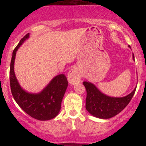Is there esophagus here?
<instances>
[{
	"label": "esophagus",
	"instance_id": "esophagus-1",
	"mask_svg": "<svg viewBox=\"0 0 146 146\" xmlns=\"http://www.w3.org/2000/svg\"><path fill=\"white\" fill-rule=\"evenodd\" d=\"M68 81L70 84L73 85L75 84L79 83L81 81L80 79V73L78 69L76 68H72L69 71L68 73Z\"/></svg>",
	"mask_w": 146,
	"mask_h": 146
}]
</instances>
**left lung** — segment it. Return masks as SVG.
<instances>
[{
  "label": "left lung",
  "mask_w": 146,
  "mask_h": 146,
  "mask_svg": "<svg viewBox=\"0 0 146 146\" xmlns=\"http://www.w3.org/2000/svg\"><path fill=\"white\" fill-rule=\"evenodd\" d=\"M129 47H130L129 46ZM132 59L135 56L132 54ZM86 90V109L90 115L100 119H110L121 112L128 104L136 90V87L130 94L122 98L110 97L104 94L89 82H84Z\"/></svg>",
  "instance_id": "obj_1"
}]
</instances>
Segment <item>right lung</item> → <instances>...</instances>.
Segmentation results:
<instances>
[{
  "mask_svg": "<svg viewBox=\"0 0 146 146\" xmlns=\"http://www.w3.org/2000/svg\"><path fill=\"white\" fill-rule=\"evenodd\" d=\"M29 38V33H27L13 51L9 71L11 93L18 105L29 116L40 121H46L52 119L59 114L68 81L64 75L60 74L52 79L39 93H29L22 88L15 75V58L16 51Z\"/></svg>",
  "mask_w": 146,
  "mask_h": 146,
  "instance_id": "add662e5",
  "label": "right lung"
}]
</instances>
